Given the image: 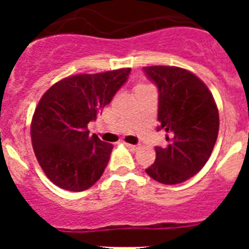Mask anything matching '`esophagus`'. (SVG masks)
Instances as JSON below:
<instances>
[{
	"label": "esophagus",
	"mask_w": 249,
	"mask_h": 249,
	"mask_svg": "<svg viewBox=\"0 0 249 249\" xmlns=\"http://www.w3.org/2000/svg\"><path fill=\"white\" fill-rule=\"evenodd\" d=\"M126 147L127 148L129 149V151H137L138 148H140V146H138V144H129V143H126Z\"/></svg>",
	"instance_id": "34e87169"
}]
</instances>
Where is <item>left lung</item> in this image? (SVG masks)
<instances>
[{"mask_svg":"<svg viewBox=\"0 0 249 249\" xmlns=\"http://www.w3.org/2000/svg\"><path fill=\"white\" fill-rule=\"evenodd\" d=\"M158 91L157 131L167 143L156 147L155 163L147 175L163 184H177L198 173L213 151L219 128L218 109L207 86L178 67H143Z\"/></svg>","mask_w":249,"mask_h":249,"instance_id":"obj_1","label":"left lung"}]
</instances>
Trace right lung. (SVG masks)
<instances>
[{
  "label": "right lung",
  "mask_w": 249,
  "mask_h": 249,
  "mask_svg": "<svg viewBox=\"0 0 249 249\" xmlns=\"http://www.w3.org/2000/svg\"><path fill=\"white\" fill-rule=\"evenodd\" d=\"M131 68L96 74H77L53 85L42 96L31 124L39 166L52 183L81 192L103 175L113 146L87 124L108 105L128 80Z\"/></svg>",
  "instance_id": "right-lung-1"
}]
</instances>
